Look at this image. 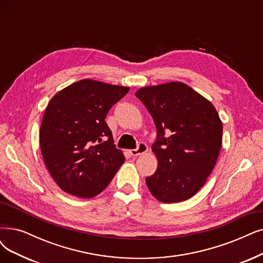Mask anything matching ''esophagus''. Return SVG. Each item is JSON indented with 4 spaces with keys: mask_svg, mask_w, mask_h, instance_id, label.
<instances>
[{
    "mask_svg": "<svg viewBox=\"0 0 263 263\" xmlns=\"http://www.w3.org/2000/svg\"><path fill=\"white\" fill-rule=\"evenodd\" d=\"M147 151H148L147 145L145 144V143H143V142H141V143H139L137 148L130 151V154L132 155V156L137 157V156H140V155H142V154H144V153H146Z\"/></svg>",
    "mask_w": 263,
    "mask_h": 263,
    "instance_id": "1",
    "label": "esophagus"
}]
</instances>
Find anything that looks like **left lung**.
<instances>
[{"instance_id":"obj_1","label":"left lung","mask_w":263,"mask_h":263,"mask_svg":"<svg viewBox=\"0 0 263 263\" xmlns=\"http://www.w3.org/2000/svg\"><path fill=\"white\" fill-rule=\"evenodd\" d=\"M135 96L157 129L152 149L158 167L145 180L149 192L166 203L193 197L206 183L221 149L223 126L215 106L182 82L145 86Z\"/></svg>"}]
</instances>
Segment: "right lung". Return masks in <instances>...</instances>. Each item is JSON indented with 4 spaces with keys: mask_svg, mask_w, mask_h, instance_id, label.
Masks as SVG:
<instances>
[{
    "mask_svg": "<svg viewBox=\"0 0 263 263\" xmlns=\"http://www.w3.org/2000/svg\"><path fill=\"white\" fill-rule=\"evenodd\" d=\"M130 87L83 79L56 93L40 129L45 166L64 192L81 198L99 195L124 162L105 122Z\"/></svg>",
    "mask_w": 263,
    "mask_h": 263,
    "instance_id": "right-lung-1",
    "label": "right lung"
}]
</instances>
